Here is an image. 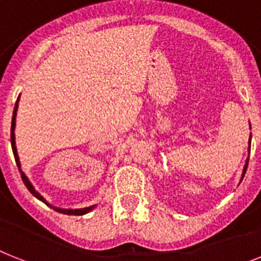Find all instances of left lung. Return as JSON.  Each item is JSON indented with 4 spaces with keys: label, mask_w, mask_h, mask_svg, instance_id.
I'll return each instance as SVG.
<instances>
[{
    "label": "left lung",
    "mask_w": 261,
    "mask_h": 261,
    "mask_svg": "<svg viewBox=\"0 0 261 261\" xmlns=\"http://www.w3.org/2000/svg\"><path fill=\"white\" fill-rule=\"evenodd\" d=\"M251 142V141H249ZM247 166H248V160H247V164H245V166H244V170H243V177H241V179L244 178V174H245V171H247Z\"/></svg>",
    "instance_id": "left-lung-1"
}]
</instances>
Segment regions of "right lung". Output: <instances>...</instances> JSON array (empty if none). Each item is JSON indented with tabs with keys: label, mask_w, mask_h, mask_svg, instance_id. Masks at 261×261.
Wrapping results in <instances>:
<instances>
[{
	"label": "right lung",
	"mask_w": 261,
	"mask_h": 261,
	"mask_svg": "<svg viewBox=\"0 0 261 261\" xmlns=\"http://www.w3.org/2000/svg\"><path fill=\"white\" fill-rule=\"evenodd\" d=\"M18 100H20V96H18V99H17L16 101V106H14V110H13V116H12V128H10V142H12V150H13V154H14V160H16V164H17V167H18V170H20V174H21V178H22V182L25 184V186L28 188V190L33 194V196L36 197V198H39L40 201H42L44 204H46L49 207H52V209H55L56 212H59V213H63V215H69V216H83L86 215V213H88V212H91L92 209H95V206L96 205H92V206H88V207H83V209H61V207H56V206H52L50 204H48L45 201V198L40 194V193H37L35 190V188H33V185L31 184V181L28 179L27 175L24 174V171L21 170V164H20V160H18V154H17V149H16V138H14V127H16V115H17V109H18Z\"/></svg>",
	"instance_id": "obj_1"
}]
</instances>
